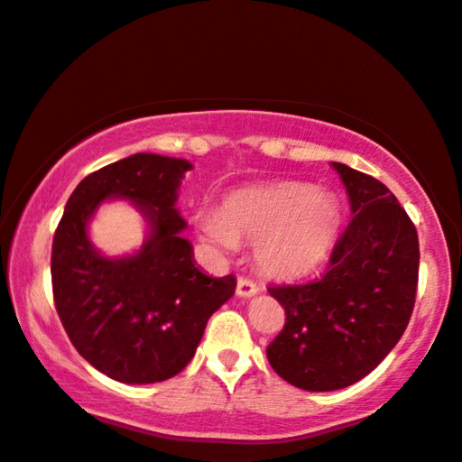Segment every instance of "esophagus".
Here are the masks:
<instances>
[{
	"label": "esophagus",
	"instance_id": "obj_1",
	"mask_svg": "<svg viewBox=\"0 0 462 462\" xmlns=\"http://www.w3.org/2000/svg\"><path fill=\"white\" fill-rule=\"evenodd\" d=\"M256 291H258V285L254 283L252 279H247V277L237 279V296L239 298H252V296H256Z\"/></svg>",
	"mask_w": 462,
	"mask_h": 462
}]
</instances>
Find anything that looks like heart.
Masks as SVG:
<instances>
[{
  "label": "heart",
  "mask_w": 462,
  "mask_h": 462,
  "mask_svg": "<svg viewBox=\"0 0 462 462\" xmlns=\"http://www.w3.org/2000/svg\"><path fill=\"white\" fill-rule=\"evenodd\" d=\"M339 229V208L329 193L285 183L242 191L220 215L202 218V233L218 250L256 244L260 269L269 275H302L327 256Z\"/></svg>",
  "instance_id": "1"
}]
</instances>
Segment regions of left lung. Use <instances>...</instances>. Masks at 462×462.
I'll return each mask as SVG.
<instances>
[{
    "instance_id": "obj_1",
    "label": "left lung",
    "mask_w": 462,
    "mask_h": 462,
    "mask_svg": "<svg viewBox=\"0 0 462 462\" xmlns=\"http://www.w3.org/2000/svg\"><path fill=\"white\" fill-rule=\"evenodd\" d=\"M352 220L325 273L271 285L285 325L266 347L279 377L309 392L342 390L375 369L409 325L419 281V237L396 196L375 177L333 162Z\"/></svg>"
}]
</instances>
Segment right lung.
Returning <instances> with one entry per match:
<instances>
[{
	"label": "right lung",
	"instance_id": "obj_1",
	"mask_svg": "<svg viewBox=\"0 0 462 462\" xmlns=\"http://www.w3.org/2000/svg\"><path fill=\"white\" fill-rule=\"evenodd\" d=\"M191 164L133 153L85 177L66 202L51 245L58 317L77 352L120 383L175 377L196 354L206 323L233 293V275L208 277L193 263L175 208ZM108 197L131 199L151 225L133 257L108 259L86 236V223Z\"/></svg>",
	"mask_w": 462,
	"mask_h": 462
}]
</instances>
